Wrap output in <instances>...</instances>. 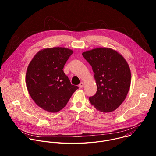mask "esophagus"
<instances>
[{
  "label": "esophagus",
  "instance_id": "1",
  "mask_svg": "<svg viewBox=\"0 0 156 156\" xmlns=\"http://www.w3.org/2000/svg\"><path fill=\"white\" fill-rule=\"evenodd\" d=\"M83 86H84V83H83V82H81V83H80V84H79V87H81H81H83Z\"/></svg>",
  "mask_w": 156,
  "mask_h": 156
}]
</instances>
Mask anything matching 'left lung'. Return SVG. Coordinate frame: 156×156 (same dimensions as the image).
Segmentation results:
<instances>
[{"label":"left lung","instance_id":"left-lung-1","mask_svg":"<svg viewBox=\"0 0 156 156\" xmlns=\"http://www.w3.org/2000/svg\"><path fill=\"white\" fill-rule=\"evenodd\" d=\"M82 55L92 66L97 84L96 93L89 100L101 112H112L125 99L130 87L131 72L126 61L110 48H96Z\"/></svg>","mask_w":156,"mask_h":156}]
</instances>
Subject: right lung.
<instances>
[{"mask_svg": "<svg viewBox=\"0 0 156 156\" xmlns=\"http://www.w3.org/2000/svg\"><path fill=\"white\" fill-rule=\"evenodd\" d=\"M73 51L64 48L38 52L30 63L26 75L28 91L35 103L50 112H57L78 89L71 84L63 66Z\"/></svg>", "mask_w": 156, "mask_h": 156, "instance_id": "1", "label": "right lung"}]
</instances>
